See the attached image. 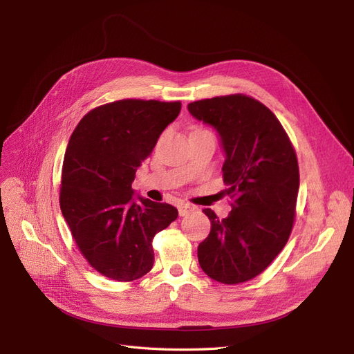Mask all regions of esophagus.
I'll list each match as a JSON object with an SVG mask.
<instances>
[{
    "label": "esophagus",
    "instance_id": "34e87169",
    "mask_svg": "<svg viewBox=\"0 0 354 354\" xmlns=\"http://www.w3.org/2000/svg\"><path fill=\"white\" fill-rule=\"evenodd\" d=\"M195 209L194 205H189V203H180L178 205V214L180 217H185V216H189V214Z\"/></svg>",
    "mask_w": 354,
    "mask_h": 354
}]
</instances>
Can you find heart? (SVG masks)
Returning <instances> with one entry per match:
<instances>
[{"instance_id": "b5f03b06", "label": "heart", "mask_w": 354, "mask_h": 354, "mask_svg": "<svg viewBox=\"0 0 354 354\" xmlns=\"http://www.w3.org/2000/svg\"><path fill=\"white\" fill-rule=\"evenodd\" d=\"M194 131H205V130H202V128H195Z\"/></svg>"}]
</instances>
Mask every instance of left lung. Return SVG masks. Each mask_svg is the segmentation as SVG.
<instances>
[{"label":"left lung","instance_id":"left-lung-1","mask_svg":"<svg viewBox=\"0 0 354 354\" xmlns=\"http://www.w3.org/2000/svg\"><path fill=\"white\" fill-rule=\"evenodd\" d=\"M187 109L221 138L224 194L232 207L226 218L203 209L211 232L198 246L199 264L221 283L251 281L270 266L292 232L299 187L295 149L274 113L250 95L203 99Z\"/></svg>","mask_w":354,"mask_h":354}]
</instances>
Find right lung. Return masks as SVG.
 <instances>
[{
	"mask_svg": "<svg viewBox=\"0 0 354 354\" xmlns=\"http://www.w3.org/2000/svg\"><path fill=\"white\" fill-rule=\"evenodd\" d=\"M180 109V102L116 100L90 111L69 138L60 209L84 259L109 279L131 282L151 272L155 234L178 217L169 203L134 202L131 185Z\"/></svg>",
	"mask_w": 354,
	"mask_h": 354,
	"instance_id": "1",
	"label": "right lung"
}]
</instances>
